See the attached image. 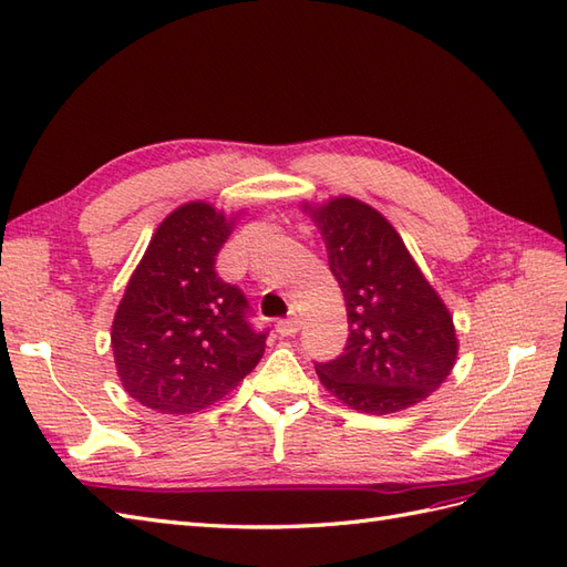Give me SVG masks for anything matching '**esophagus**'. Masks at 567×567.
Wrapping results in <instances>:
<instances>
[{"label": "esophagus", "mask_w": 567, "mask_h": 567, "mask_svg": "<svg viewBox=\"0 0 567 567\" xmlns=\"http://www.w3.org/2000/svg\"><path fill=\"white\" fill-rule=\"evenodd\" d=\"M299 328H301L299 316H289V318H282V321L275 323V330H278V336H282V338L295 336V332H299Z\"/></svg>", "instance_id": "obj_1"}]
</instances>
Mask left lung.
<instances>
[{
  "instance_id": "1",
  "label": "left lung",
  "mask_w": 567,
  "mask_h": 567,
  "mask_svg": "<svg viewBox=\"0 0 567 567\" xmlns=\"http://www.w3.org/2000/svg\"><path fill=\"white\" fill-rule=\"evenodd\" d=\"M326 241L330 272L344 295V352L316 364L347 408L393 414L426 400L457 359L453 316L385 217L350 196L303 206Z\"/></svg>"
}]
</instances>
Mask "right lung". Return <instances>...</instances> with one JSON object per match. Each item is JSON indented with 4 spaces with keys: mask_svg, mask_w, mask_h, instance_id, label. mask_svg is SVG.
Wrapping results in <instances>:
<instances>
[{
    "mask_svg": "<svg viewBox=\"0 0 567 567\" xmlns=\"http://www.w3.org/2000/svg\"><path fill=\"white\" fill-rule=\"evenodd\" d=\"M235 217L184 203L153 235L112 323L124 390L143 408L192 414L231 393L266 352L249 301L215 272Z\"/></svg>",
    "mask_w": 567,
    "mask_h": 567,
    "instance_id": "add662e5",
    "label": "right lung"
}]
</instances>
